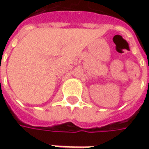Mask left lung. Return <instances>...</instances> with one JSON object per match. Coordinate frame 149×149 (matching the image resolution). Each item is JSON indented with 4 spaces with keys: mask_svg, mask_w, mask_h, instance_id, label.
I'll list each match as a JSON object with an SVG mask.
<instances>
[{
    "mask_svg": "<svg viewBox=\"0 0 149 149\" xmlns=\"http://www.w3.org/2000/svg\"><path fill=\"white\" fill-rule=\"evenodd\" d=\"M148 70H149V66H148ZM148 83H149V79H148Z\"/></svg>",
    "mask_w": 149,
    "mask_h": 149,
    "instance_id": "1",
    "label": "left lung"
}]
</instances>
